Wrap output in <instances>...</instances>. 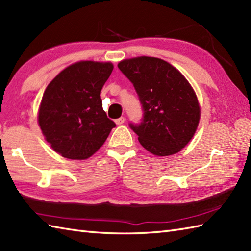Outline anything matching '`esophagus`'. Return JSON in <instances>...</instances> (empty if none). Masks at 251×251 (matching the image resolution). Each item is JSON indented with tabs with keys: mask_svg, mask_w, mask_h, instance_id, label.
<instances>
[{
	"mask_svg": "<svg viewBox=\"0 0 251 251\" xmlns=\"http://www.w3.org/2000/svg\"><path fill=\"white\" fill-rule=\"evenodd\" d=\"M124 122H125V117H124V116H121L120 119L115 120V123H116L117 125H122V124H124Z\"/></svg>",
	"mask_w": 251,
	"mask_h": 251,
	"instance_id": "esophagus-1",
	"label": "esophagus"
}]
</instances>
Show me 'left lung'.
Segmentation results:
<instances>
[{
    "mask_svg": "<svg viewBox=\"0 0 251 251\" xmlns=\"http://www.w3.org/2000/svg\"><path fill=\"white\" fill-rule=\"evenodd\" d=\"M122 73L134 85L142 104L140 124L130 123L140 145L157 156L178 153L194 136L201 117L199 100L182 74L159 58L122 60Z\"/></svg>",
    "mask_w": 251,
    "mask_h": 251,
    "instance_id": "left-lung-1",
    "label": "left lung"
}]
</instances>
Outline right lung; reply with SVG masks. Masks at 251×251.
<instances>
[{
    "label": "right lung",
    "mask_w": 251,
    "mask_h": 251,
    "mask_svg": "<svg viewBox=\"0 0 251 251\" xmlns=\"http://www.w3.org/2000/svg\"><path fill=\"white\" fill-rule=\"evenodd\" d=\"M112 70L111 62L78 61L62 70L46 87L37 121L45 140L61 156L90 157L115 127L100 97Z\"/></svg>",
    "instance_id": "obj_1"
}]
</instances>
